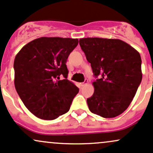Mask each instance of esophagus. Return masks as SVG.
Returning <instances> with one entry per match:
<instances>
[{
  "label": "esophagus",
  "instance_id": "34e87169",
  "mask_svg": "<svg viewBox=\"0 0 153 153\" xmlns=\"http://www.w3.org/2000/svg\"><path fill=\"white\" fill-rule=\"evenodd\" d=\"M87 84H88V80L85 79V82H82V83H81V86H82V87H84V86H85L86 85H87Z\"/></svg>",
  "mask_w": 153,
  "mask_h": 153
}]
</instances>
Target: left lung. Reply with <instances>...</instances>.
Segmentation results:
<instances>
[{
  "instance_id": "1",
  "label": "left lung",
  "mask_w": 153,
  "mask_h": 153,
  "mask_svg": "<svg viewBox=\"0 0 153 153\" xmlns=\"http://www.w3.org/2000/svg\"><path fill=\"white\" fill-rule=\"evenodd\" d=\"M94 76L93 95L87 98L90 111L103 118H114L127 109L142 82L139 52L118 39H79Z\"/></svg>"
}]
</instances>
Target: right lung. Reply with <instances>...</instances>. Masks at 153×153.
Returning <instances> with one entry per match:
<instances>
[{"label": "right lung", "instance_id": "add662e5", "mask_svg": "<svg viewBox=\"0 0 153 153\" xmlns=\"http://www.w3.org/2000/svg\"><path fill=\"white\" fill-rule=\"evenodd\" d=\"M78 39L42 37L25 45L15 57L14 85L27 108L53 120L69 111L79 89L67 79V58Z\"/></svg>", "mask_w": 153, "mask_h": 153}]
</instances>
